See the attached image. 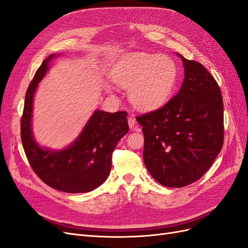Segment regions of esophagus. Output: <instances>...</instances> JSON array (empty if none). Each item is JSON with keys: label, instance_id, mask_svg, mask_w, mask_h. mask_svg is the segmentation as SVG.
I'll return each mask as SVG.
<instances>
[{"label": "esophagus", "instance_id": "1", "mask_svg": "<svg viewBox=\"0 0 248 248\" xmlns=\"http://www.w3.org/2000/svg\"><path fill=\"white\" fill-rule=\"evenodd\" d=\"M128 125L130 127V129H134V130L138 129V125H137V122H136V119H134L133 117H129L128 118Z\"/></svg>", "mask_w": 248, "mask_h": 248}]
</instances>
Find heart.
Here are the masks:
<instances>
[{"mask_svg":"<svg viewBox=\"0 0 248 248\" xmlns=\"http://www.w3.org/2000/svg\"><path fill=\"white\" fill-rule=\"evenodd\" d=\"M176 62L164 55L132 54L120 62L112 71L118 86L128 90L133 107L148 110L166 102L178 80Z\"/></svg>","mask_w":248,"mask_h":248,"instance_id":"heart-1","label":"heart"}]
</instances>
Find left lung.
I'll list each match as a JSON object with an SVG mask.
<instances>
[{"label": "left lung", "instance_id": "1", "mask_svg": "<svg viewBox=\"0 0 248 248\" xmlns=\"http://www.w3.org/2000/svg\"><path fill=\"white\" fill-rule=\"evenodd\" d=\"M181 58L184 79L163 108L137 118L145 136L144 162L167 187L189 185L211 168L223 144V102L201 63Z\"/></svg>", "mask_w": 248, "mask_h": 248}]
</instances>
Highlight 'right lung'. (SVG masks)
Instances as JSON below:
<instances>
[{"label": "right lung", "mask_w": 248, "mask_h": 248, "mask_svg": "<svg viewBox=\"0 0 248 248\" xmlns=\"http://www.w3.org/2000/svg\"><path fill=\"white\" fill-rule=\"evenodd\" d=\"M61 55L51 54L44 60L27 90L20 123L21 141L30 164L44 183L68 193L89 192L100 186L109 175L111 154L129 130L127 112L95 109L70 145L62 149L41 146L32 127L34 97L54 60Z\"/></svg>", "instance_id": "1"}]
</instances>
